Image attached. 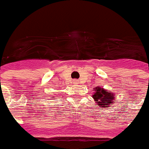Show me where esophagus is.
<instances>
[{
	"label": "esophagus",
	"instance_id": "esophagus-1",
	"mask_svg": "<svg viewBox=\"0 0 149 149\" xmlns=\"http://www.w3.org/2000/svg\"><path fill=\"white\" fill-rule=\"evenodd\" d=\"M73 83L77 85V84H78V83H79V81H78V80H77V79H74V80H73Z\"/></svg>",
	"mask_w": 149,
	"mask_h": 149
}]
</instances>
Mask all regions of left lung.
<instances>
[{"label": "left lung", "mask_w": 149, "mask_h": 149, "mask_svg": "<svg viewBox=\"0 0 149 149\" xmlns=\"http://www.w3.org/2000/svg\"><path fill=\"white\" fill-rule=\"evenodd\" d=\"M94 89H95V93L92 97L95 101V102L97 103V107L109 108L110 106L113 105L116 97V95L114 93L108 92L107 90L101 87H96Z\"/></svg>", "instance_id": "1"}]
</instances>
